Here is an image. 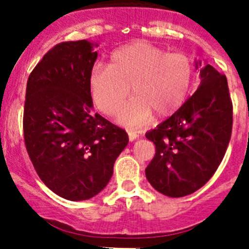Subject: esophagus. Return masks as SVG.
<instances>
[{"mask_svg":"<svg viewBox=\"0 0 249 249\" xmlns=\"http://www.w3.org/2000/svg\"><path fill=\"white\" fill-rule=\"evenodd\" d=\"M127 134H129L130 141H134V140H136L137 137H139V134H137L135 130H129V131H127Z\"/></svg>","mask_w":249,"mask_h":249,"instance_id":"34e87169","label":"esophagus"}]
</instances>
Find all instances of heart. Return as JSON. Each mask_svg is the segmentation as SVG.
<instances>
[{"instance_id":"obj_1","label":"heart","mask_w":249,"mask_h":249,"mask_svg":"<svg viewBox=\"0 0 249 249\" xmlns=\"http://www.w3.org/2000/svg\"><path fill=\"white\" fill-rule=\"evenodd\" d=\"M195 81V62L182 52L168 53L158 46L139 41L110 55L109 64L92 67L90 92L98 109L114 115L129 93L134 97L118 114L122 124L142 126L152 112L166 117L178 110L189 97Z\"/></svg>"}]
</instances>
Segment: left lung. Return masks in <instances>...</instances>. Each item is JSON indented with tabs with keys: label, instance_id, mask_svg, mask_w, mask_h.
Wrapping results in <instances>:
<instances>
[{
	"label": "left lung",
	"instance_id": "8db88e82",
	"mask_svg": "<svg viewBox=\"0 0 249 249\" xmlns=\"http://www.w3.org/2000/svg\"><path fill=\"white\" fill-rule=\"evenodd\" d=\"M196 92L146 137L156 154L146 168L154 189L169 197L199 190L214 175L232 131V101L228 79L212 66L201 71Z\"/></svg>",
	"mask_w": 249,
	"mask_h": 249
}]
</instances>
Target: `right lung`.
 I'll return each instance as SVG.
<instances>
[{
    "instance_id": "obj_1",
    "label": "right lung",
    "mask_w": 249,
    "mask_h": 249,
    "mask_svg": "<svg viewBox=\"0 0 249 249\" xmlns=\"http://www.w3.org/2000/svg\"><path fill=\"white\" fill-rule=\"evenodd\" d=\"M97 52L86 40L53 46L26 83L24 142L38 178L69 201H85L109 182L129 142L126 131L92 113L90 78Z\"/></svg>"
}]
</instances>
